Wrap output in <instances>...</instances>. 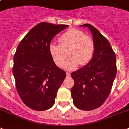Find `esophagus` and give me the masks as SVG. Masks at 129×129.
Instances as JSON below:
<instances>
[{"mask_svg":"<svg viewBox=\"0 0 129 129\" xmlns=\"http://www.w3.org/2000/svg\"><path fill=\"white\" fill-rule=\"evenodd\" d=\"M66 75H67V77H70V75H71V74L69 73V72H67L66 73Z\"/></svg>","mask_w":129,"mask_h":129,"instance_id":"1","label":"esophagus"}]
</instances>
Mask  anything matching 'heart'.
<instances>
[{"label":"heart","instance_id":"1","mask_svg":"<svg viewBox=\"0 0 129 129\" xmlns=\"http://www.w3.org/2000/svg\"><path fill=\"white\" fill-rule=\"evenodd\" d=\"M60 44L51 42L49 52L54 63L57 66L62 67L66 58L64 51L68 49L69 59L65 63L64 68L74 70L80 63L87 64L93 57L94 52L93 41L82 31L76 28H70L59 38Z\"/></svg>","mask_w":129,"mask_h":129}]
</instances>
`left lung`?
I'll list each match as a JSON object with an SVG mask.
<instances>
[{"mask_svg":"<svg viewBox=\"0 0 129 129\" xmlns=\"http://www.w3.org/2000/svg\"><path fill=\"white\" fill-rule=\"evenodd\" d=\"M87 27L93 36L94 52L89 62L72 74L74 85L71 89L73 102L78 109L98 108L109 95L117 74L116 55L109 41L94 26Z\"/></svg>","mask_w":129,"mask_h":129,"instance_id":"left-lung-1","label":"left lung"}]
</instances>
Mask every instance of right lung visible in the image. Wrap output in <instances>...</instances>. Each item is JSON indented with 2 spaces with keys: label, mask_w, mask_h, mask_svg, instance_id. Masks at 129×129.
Masks as SVG:
<instances>
[{
  "label": "right lung",
  "mask_w": 129,
  "mask_h": 129,
  "mask_svg": "<svg viewBox=\"0 0 129 129\" xmlns=\"http://www.w3.org/2000/svg\"><path fill=\"white\" fill-rule=\"evenodd\" d=\"M68 25L41 22L32 28L18 46L12 68L22 101L36 111H45L55 103L66 74L55 64L49 52L53 38Z\"/></svg>",
  "instance_id": "obj_1"
}]
</instances>
